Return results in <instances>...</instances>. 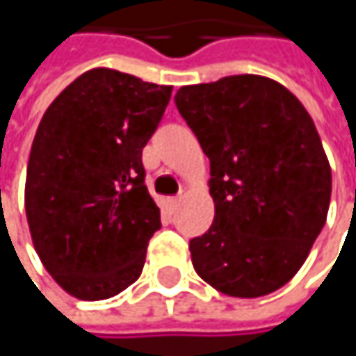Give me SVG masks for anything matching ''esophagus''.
<instances>
[{
    "label": "esophagus",
    "instance_id": "34e87169",
    "mask_svg": "<svg viewBox=\"0 0 356 356\" xmlns=\"http://www.w3.org/2000/svg\"><path fill=\"white\" fill-rule=\"evenodd\" d=\"M179 202H181V197H179V195H171V197H167V200H165V204H167V210H169L171 214H175Z\"/></svg>",
    "mask_w": 356,
    "mask_h": 356
}]
</instances>
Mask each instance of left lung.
<instances>
[{
  "instance_id": "obj_1",
  "label": "left lung",
  "mask_w": 356,
  "mask_h": 356,
  "mask_svg": "<svg viewBox=\"0 0 356 356\" xmlns=\"http://www.w3.org/2000/svg\"><path fill=\"white\" fill-rule=\"evenodd\" d=\"M175 105L210 159L214 220L189 239L197 276L229 297L274 293L307 259L330 206L332 171L309 113L253 74L183 86Z\"/></svg>"
}]
</instances>
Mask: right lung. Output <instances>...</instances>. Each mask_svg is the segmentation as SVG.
<instances>
[{"label": "right lung", "mask_w": 356, "mask_h": 356, "mask_svg": "<svg viewBox=\"0 0 356 356\" xmlns=\"http://www.w3.org/2000/svg\"><path fill=\"white\" fill-rule=\"evenodd\" d=\"M171 86L115 70L76 78L44 111L26 171V218L47 272L70 295L101 301L142 274L161 210L142 150Z\"/></svg>", "instance_id": "right-lung-1"}]
</instances>
